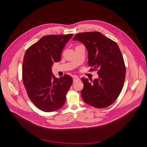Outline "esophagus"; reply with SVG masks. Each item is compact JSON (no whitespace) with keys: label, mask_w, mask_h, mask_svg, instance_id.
I'll return each instance as SVG.
<instances>
[{"label":"esophagus","mask_w":147,"mask_h":147,"mask_svg":"<svg viewBox=\"0 0 147 147\" xmlns=\"http://www.w3.org/2000/svg\"><path fill=\"white\" fill-rule=\"evenodd\" d=\"M78 80H79V78H78V76H77V75H74V76L73 77V81H74V82H75L78 81Z\"/></svg>","instance_id":"esophagus-1"}]
</instances>
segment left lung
Returning a JSON list of instances; mask_svg holds the SVG:
<instances>
[{
	"instance_id": "8db88e82",
	"label": "left lung",
	"mask_w": 147,
	"mask_h": 147,
	"mask_svg": "<svg viewBox=\"0 0 147 147\" xmlns=\"http://www.w3.org/2000/svg\"><path fill=\"white\" fill-rule=\"evenodd\" d=\"M73 40L85 46L88 53V65L98 69V78L89 81L82 78L83 100L96 108L107 107L117 99L125 79L124 59L116 42L99 32L79 33Z\"/></svg>"
}]
</instances>
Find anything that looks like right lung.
<instances>
[{
    "instance_id": "obj_1",
    "label": "right lung",
    "mask_w": 147,
    "mask_h": 147,
    "mask_svg": "<svg viewBox=\"0 0 147 147\" xmlns=\"http://www.w3.org/2000/svg\"><path fill=\"white\" fill-rule=\"evenodd\" d=\"M72 35H45L25 53L22 70L24 86L29 99L43 112L56 111L65 104L72 78L64 75L57 78L51 68L61 60L62 51Z\"/></svg>"
}]
</instances>
